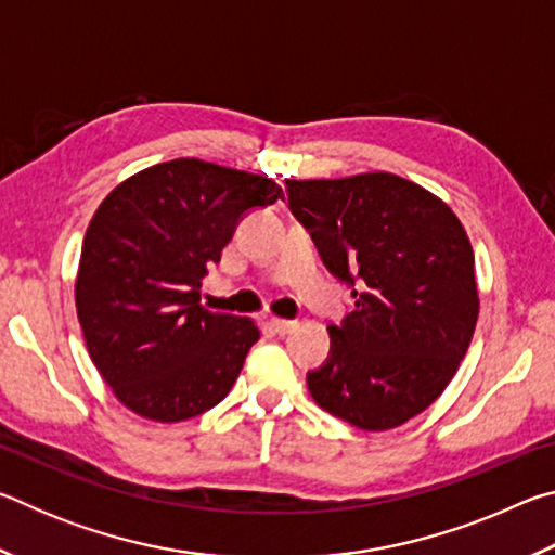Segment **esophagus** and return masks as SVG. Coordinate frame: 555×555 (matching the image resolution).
Returning a JSON list of instances; mask_svg holds the SVG:
<instances>
[{"instance_id": "obj_1", "label": "esophagus", "mask_w": 555, "mask_h": 555, "mask_svg": "<svg viewBox=\"0 0 555 555\" xmlns=\"http://www.w3.org/2000/svg\"><path fill=\"white\" fill-rule=\"evenodd\" d=\"M296 327V321H284V318H271V331L276 335H288Z\"/></svg>"}]
</instances>
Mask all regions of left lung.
Here are the masks:
<instances>
[{"label": "left lung", "mask_w": 555, "mask_h": 555, "mask_svg": "<svg viewBox=\"0 0 555 555\" xmlns=\"http://www.w3.org/2000/svg\"><path fill=\"white\" fill-rule=\"evenodd\" d=\"M286 195L354 298L327 327L331 352L308 391L362 430L406 424L443 393L473 340L480 298L465 228L426 188L384 171L286 181Z\"/></svg>", "instance_id": "obj_1"}]
</instances>
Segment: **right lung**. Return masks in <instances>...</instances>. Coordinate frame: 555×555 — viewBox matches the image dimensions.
<instances>
[{"label": "right lung", "instance_id": "add662e5", "mask_svg": "<svg viewBox=\"0 0 555 555\" xmlns=\"http://www.w3.org/2000/svg\"><path fill=\"white\" fill-rule=\"evenodd\" d=\"M284 198L267 176L201 158L149 166L119 183L82 240L75 308L115 397L176 424L228 397L259 340L249 318L201 306V281L251 208Z\"/></svg>", "mask_w": 555, "mask_h": 555}]
</instances>
